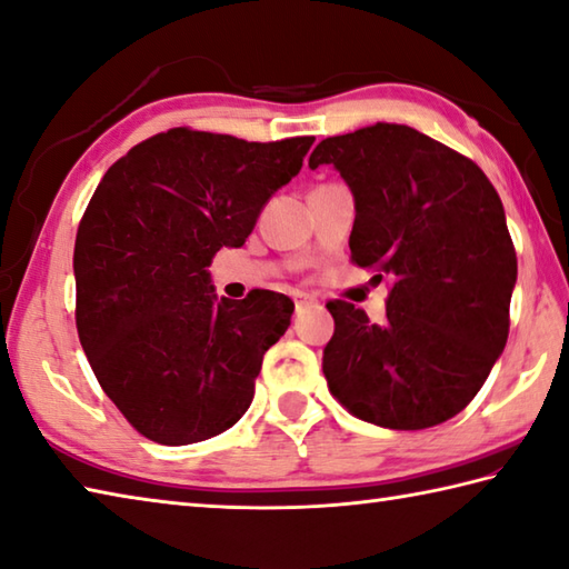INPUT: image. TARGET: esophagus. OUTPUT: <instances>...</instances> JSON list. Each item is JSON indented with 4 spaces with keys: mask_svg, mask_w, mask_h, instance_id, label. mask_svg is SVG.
<instances>
[{
    "mask_svg": "<svg viewBox=\"0 0 569 569\" xmlns=\"http://www.w3.org/2000/svg\"><path fill=\"white\" fill-rule=\"evenodd\" d=\"M293 303H296L298 310H303V308H308V306H313L316 298H310L308 293H293Z\"/></svg>",
    "mask_w": 569,
    "mask_h": 569,
    "instance_id": "obj_1",
    "label": "esophagus"
}]
</instances>
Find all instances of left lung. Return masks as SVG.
Masks as SVG:
<instances>
[{
  "instance_id": "1",
  "label": "left lung",
  "mask_w": 569,
  "mask_h": 569,
  "mask_svg": "<svg viewBox=\"0 0 569 569\" xmlns=\"http://www.w3.org/2000/svg\"><path fill=\"white\" fill-rule=\"evenodd\" d=\"M318 164L355 197L352 261L395 278L382 326L328 303L330 392L377 427H437L478 395L508 340L518 259L500 197L476 162L397 122L326 138Z\"/></svg>"
}]
</instances>
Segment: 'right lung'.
<instances>
[{"label":"right lung","instance_id":"obj_1","mask_svg":"<svg viewBox=\"0 0 569 569\" xmlns=\"http://www.w3.org/2000/svg\"><path fill=\"white\" fill-rule=\"evenodd\" d=\"M316 138L247 142L172 128L103 174L73 249L76 328L103 392L164 447L237 425L293 300L217 298L207 271L239 249Z\"/></svg>","mask_w":569,"mask_h":569}]
</instances>
